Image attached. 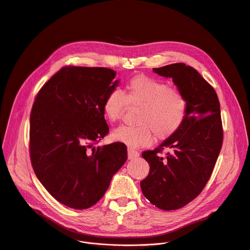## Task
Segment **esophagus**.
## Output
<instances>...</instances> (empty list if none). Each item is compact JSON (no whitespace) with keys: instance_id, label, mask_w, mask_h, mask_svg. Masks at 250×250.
Segmentation results:
<instances>
[{"instance_id":"obj_1","label":"esophagus","mask_w":250,"mask_h":250,"mask_svg":"<svg viewBox=\"0 0 250 250\" xmlns=\"http://www.w3.org/2000/svg\"><path fill=\"white\" fill-rule=\"evenodd\" d=\"M127 156H128V159H133V158L138 157L139 153L136 150L132 149V148H128L127 149Z\"/></svg>"}]
</instances>
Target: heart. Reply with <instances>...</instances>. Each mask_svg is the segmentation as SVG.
<instances>
[{"label": "heart", "mask_w": 250, "mask_h": 250, "mask_svg": "<svg viewBox=\"0 0 250 250\" xmlns=\"http://www.w3.org/2000/svg\"><path fill=\"white\" fill-rule=\"evenodd\" d=\"M127 104L139 106L137 125L119 126L113 137L132 148L150 146L153 133L159 140L173 136L183 125L188 110L187 98L181 90L146 75L129 79L124 93L119 89L106 93L103 112L109 121L117 122L123 118Z\"/></svg>", "instance_id": "obj_1"}]
</instances>
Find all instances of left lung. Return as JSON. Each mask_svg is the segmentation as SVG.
Here are the masks:
<instances>
[{
    "instance_id": "obj_1",
    "label": "left lung",
    "mask_w": 250,
    "mask_h": 250,
    "mask_svg": "<svg viewBox=\"0 0 250 250\" xmlns=\"http://www.w3.org/2000/svg\"><path fill=\"white\" fill-rule=\"evenodd\" d=\"M153 71L172 78L188 101L187 116L178 132L154 150L141 153L150 167L140 182L142 194L155 207L173 210L196 199L212 173L224 140L220 101L215 89L185 63ZM165 149L170 151L161 156Z\"/></svg>"
}]
</instances>
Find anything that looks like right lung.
Returning <instances> with one entry per match:
<instances>
[{
  "label": "right lung",
  "instance_id": "obj_1",
  "mask_svg": "<svg viewBox=\"0 0 250 250\" xmlns=\"http://www.w3.org/2000/svg\"><path fill=\"white\" fill-rule=\"evenodd\" d=\"M116 71L62 67L39 91L30 112L33 171L59 203L76 209L95 205L127 159L122 142L100 146L109 133L103 102L115 89Z\"/></svg>",
  "mask_w": 250,
  "mask_h": 250
}]
</instances>
